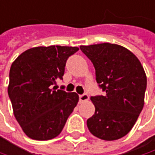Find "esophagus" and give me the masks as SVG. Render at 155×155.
<instances>
[{
    "mask_svg": "<svg viewBox=\"0 0 155 155\" xmlns=\"http://www.w3.org/2000/svg\"><path fill=\"white\" fill-rule=\"evenodd\" d=\"M79 98H80V101H87L89 99V96L84 93V94L79 95Z\"/></svg>",
    "mask_w": 155,
    "mask_h": 155,
    "instance_id": "1",
    "label": "esophagus"
}]
</instances>
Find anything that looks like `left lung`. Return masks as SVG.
<instances>
[{"mask_svg":"<svg viewBox=\"0 0 155 155\" xmlns=\"http://www.w3.org/2000/svg\"><path fill=\"white\" fill-rule=\"evenodd\" d=\"M96 70V81L104 95L91 100L95 114L87 120L89 130L107 141L126 136L138 118L145 99L147 75L138 58L117 44L81 46Z\"/></svg>","mask_w":155,"mask_h":155,"instance_id":"obj_1","label":"left lung"}]
</instances>
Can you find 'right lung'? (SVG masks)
Listing matches in <instances>:
<instances>
[{
    "label": "right lung",
    "instance_id": "add662e5",
    "mask_svg": "<svg viewBox=\"0 0 155 155\" xmlns=\"http://www.w3.org/2000/svg\"><path fill=\"white\" fill-rule=\"evenodd\" d=\"M77 47L49 46L27 49L12 63L8 94L23 131L35 140H49L62 131L79 101L75 92L54 91L63 80L68 58Z\"/></svg>",
    "mask_w": 155,
    "mask_h": 155
}]
</instances>
